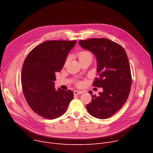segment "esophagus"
Masks as SVG:
<instances>
[{"label": "esophagus", "mask_w": 153, "mask_h": 153, "mask_svg": "<svg viewBox=\"0 0 153 153\" xmlns=\"http://www.w3.org/2000/svg\"><path fill=\"white\" fill-rule=\"evenodd\" d=\"M82 93H84L83 91H74V95H80V94H82Z\"/></svg>", "instance_id": "34e87169"}]
</instances>
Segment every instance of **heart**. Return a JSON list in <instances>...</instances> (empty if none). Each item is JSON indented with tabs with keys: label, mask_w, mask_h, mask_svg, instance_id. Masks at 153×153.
Listing matches in <instances>:
<instances>
[{
	"label": "heart",
	"mask_w": 153,
	"mask_h": 153,
	"mask_svg": "<svg viewBox=\"0 0 153 153\" xmlns=\"http://www.w3.org/2000/svg\"><path fill=\"white\" fill-rule=\"evenodd\" d=\"M77 56H78V58H79V61H81V60H83L85 59H88V58L92 59V55L91 53L89 51H86V50L81 51L77 53ZM68 60H69V58H68L66 59V63H67L68 62ZM82 84V83L81 81H79L77 83V85L78 86H81Z\"/></svg>",
	"instance_id": "1"
}]
</instances>
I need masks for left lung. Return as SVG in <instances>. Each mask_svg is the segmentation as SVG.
I'll list each match as a JSON object with an SVG mask.
<instances>
[{"mask_svg": "<svg viewBox=\"0 0 153 153\" xmlns=\"http://www.w3.org/2000/svg\"><path fill=\"white\" fill-rule=\"evenodd\" d=\"M79 43L97 58L99 77L93 85L103 89L99 96L89 92L92 101L86 105L87 110L97 118H110L123 107L130 94L132 78L127 54L121 45L107 38H91Z\"/></svg>", "mask_w": 153, "mask_h": 153, "instance_id": "obj_1", "label": "left lung"}]
</instances>
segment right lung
<instances>
[{"label":"right lung","mask_w":153,"mask_h":153,"mask_svg":"<svg viewBox=\"0 0 153 153\" xmlns=\"http://www.w3.org/2000/svg\"><path fill=\"white\" fill-rule=\"evenodd\" d=\"M77 41L50 40L35 47L24 61L21 82L30 107L46 119L53 120L65 113L74 98L71 90L55 89L56 72L64 66L67 56Z\"/></svg>","instance_id":"add662e5"}]
</instances>
